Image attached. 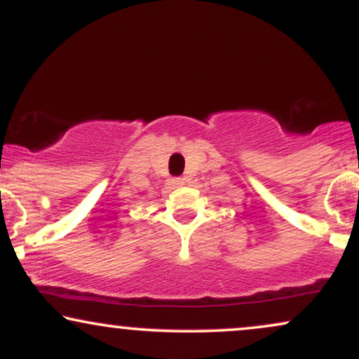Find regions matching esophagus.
<instances>
[{"instance_id": "1", "label": "esophagus", "mask_w": 359, "mask_h": 359, "mask_svg": "<svg viewBox=\"0 0 359 359\" xmlns=\"http://www.w3.org/2000/svg\"><path fill=\"white\" fill-rule=\"evenodd\" d=\"M184 184H185V179H182V177H174V179H170L172 187H180V185Z\"/></svg>"}]
</instances>
